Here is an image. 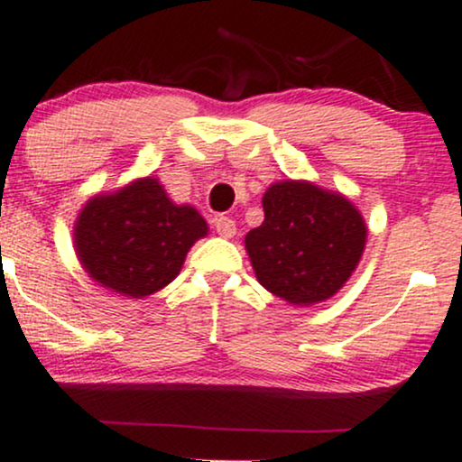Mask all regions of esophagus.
<instances>
[{
    "label": "esophagus",
    "mask_w": 462,
    "mask_h": 462,
    "mask_svg": "<svg viewBox=\"0 0 462 462\" xmlns=\"http://www.w3.org/2000/svg\"><path fill=\"white\" fill-rule=\"evenodd\" d=\"M214 225H216V231H217V236H222V237H233L237 233V226H236V222L231 220V217H226V216H220V217H216L214 220Z\"/></svg>",
    "instance_id": "esophagus-1"
}]
</instances>
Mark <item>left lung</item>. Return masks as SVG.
Returning a JSON list of instances; mask_svg holds the SVG:
<instances>
[{
  "mask_svg": "<svg viewBox=\"0 0 462 462\" xmlns=\"http://www.w3.org/2000/svg\"><path fill=\"white\" fill-rule=\"evenodd\" d=\"M263 222L245 246L257 282L292 305L323 303L360 263L366 222L340 191L310 180H279L262 199Z\"/></svg>",
  "mask_w": 462,
  "mask_h": 462,
  "instance_id": "obj_1",
  "label": "left lung"
}]
</instances>
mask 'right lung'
I'll return each mask as SVG.
<instances>
[{"label":"right lung","mask_w":462,"mask_h":462,"mask_svg":"<svg viewBox=\"0 0 462 462\" xmlns=\"http://www.w3.org/2000/svg\"><path fill=\"white\" fill-rule=\"evenodd\" d=\"M207 231L196 207L176 205L159 179L143 176L87 200L74 222V248L97 286L143 299L174 282Z\"/></svg>","instance_id":"1"}]
</instances>
